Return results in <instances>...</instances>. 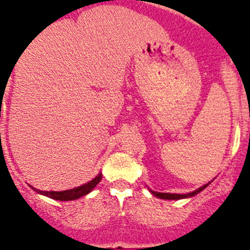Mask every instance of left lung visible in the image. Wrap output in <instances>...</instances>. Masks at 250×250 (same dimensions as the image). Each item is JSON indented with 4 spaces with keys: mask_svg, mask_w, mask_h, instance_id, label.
<instances>
[{
    "mask_svg": "<svg viewBox=\"0 0 250 250\" xmlns=\"http://www.w3.org/2000/svg\"><path fill=\"white\" fill-rule=\"evenodd\" d=\"M208 185V184H207ZM207 185H204L202 188H197V190L192 191L190 193H185V195H181V193H165V192H157V191L150 190V192L153 193L154 196H157L159 199H164V200H180V199H186V197H191V196H195L196 193H199L200 191L204 190L205 188H207Z\"/></svg>",
    "mask_w": 250,
    "mask_h": 250,
    "instance_id": "1",
    "label": "left lung"
}]
</instances>
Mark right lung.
<instances>
[{
    "label": "right lung",
    "instance_id": "right-lung-1",
    "mask_svg": "<svg viewBox=\"0 0 250 250\" xmlns=\"http://www.w3.org/2000/svg\"><path fill=\"white\" fill-rule=\"evenodd\" d=\"M102 175L99 174L96 178L93 179V180L88 181L87 184H83V185L79 186V188H71V190H66V191H41V190H34L37 191L38 193H42V195H45L50 199H54V200H59V201H69V200H78L83 196L87 195L91 190H92L97 184L101 181Z\"/></svg>",
    "mask_w": 250,
    "mask_h": 250
}]
</instances>
